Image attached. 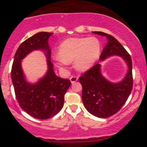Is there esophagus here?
I'll return each mask as SVG.
<instances>
[{
    "mask_svg": "<svg viewBox=\"0 0 147 147\" xmlns=\"http://www.w3.org/2000/svg\"><path fill=\"white\" fill-rule=\"evenodd\" d=\"M69 80H70L71 82L75 83V82H77V81H78V76H72V77H70Z\"/></svg>",
    "mask_w": 147,
    "mask_h": 147,
    "instance_id": "34e87169",
    "label": "esophagus"
}]
</instances>
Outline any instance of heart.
I'll return each instance as SVG.
<instances>
[{
    "mask_svg": "<svg viewBox=\"0 0 147 147\" xmlns=\"http://www.w3.org/2000/svg\"><path fill=\"white\" fill-rule=\"evenodd\" d=\"M101 51L97 38H75L63 41L59 47L57 62L60 65L75 61V67L81 71L88 69L94 64Z\"/></svg>",
    "mask_w": 147,
    "mask_h": 147,
    "instance_id": "b5f03b06",
    "label": "heart"
}]
</instances>
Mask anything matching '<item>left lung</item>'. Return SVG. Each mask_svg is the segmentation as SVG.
Segmentation results:
<instances>
[{
	"instance_id": "obj_1",
	"label": "left lung",
	"mask_w": 147,
	"mask_h": 147,
	"mask_svg": "<svg viewBox=\"0 0 147 147\" xmlns=\"http://www.w3.org/2000/svg\"><path fill=\"white\" fill-rule=\"evenodd\" d=\"M105 35L108 42L102 50L100 59L105 60L111 55L121 56L128 65V72L121 82L112 83L100 72V65L95 64L79 78L82 86V99L90 113L100 118H107L116 114L128 99L133 87L132 63L130 55L112 35L103 32H93Z\"/></svg>"
}]
</instances>
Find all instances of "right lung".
I'll return each instance as SVG.
<instances>
[{
  "mask_svg": "<svg viewBox=\"0 0 147 147\" xmlns=\"http://www.w3.org/2000/svg\"><path fill=\"white\" fill-rule=\"evenodd\" d=\"M53 32H40L28 38L18 47L11 69V78L16 99L20 107L38 119H47L57 115L64 105V97L71 85L69 80L59 78L53 71L47 40ZM34 49L46 51L49 70L36 84L26 82L21 68V60Z\"/></svg>",
  "mask_w": 147,
  "mask_h": 147,
  "instance_id": "add662e5",
  "label": "right lung"
}]
</instances>
